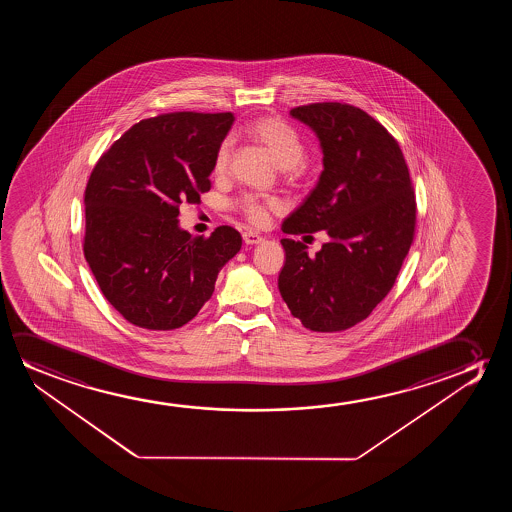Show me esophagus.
Returning a JSON list of instances; mask_svg holds the SVG:
<instances>
[{"label": "esophagus", "instance_id": "34e87169", "mask_svg": "<svg viewBox=\"0 0 512 512\" xmlns=\"http://www.w3.org/2000/svg\"><path fill=\"white\" fill-rule=\"evenodd\" d=\"M243 241H245V245H259V243L264 241V238L259 236L257 232L246 231L243 232Z\"/></svg>", "mask_w": 512, "mask_h": 512}]
</instances>
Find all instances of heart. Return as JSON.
I'll use <instances>...</instances> for the list:
<instances>
[{
    "label": "heart",
    "instance_id": "1",
    "mask_svg": "<svg viewBox=\"0 0 512 512\" xmlns=\"http://www.w3.org/2000/svg\"><path fill=\"white\" fill-rule=\"evenodd\" d=\"M246 136L259 145L276 168L285 169L288 176H297L302 171L304 143L287 122L278 117H262L246 126ZM232 143L222 141L213 159V175L224 176L231 164ZM234 208L252 225L262 227L267 224L271 211L280 208L276 201H262L257 197H243L234 203Z\"/></svg>",
    "mask_w": 512,
    "mask_h": 512
}]
</instances>
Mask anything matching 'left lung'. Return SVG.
I'll list each match as a JSON object with an SVG mask.
<instances>
[{"instance_id": "left-lung-1", "label": "left lung", "mask_w": 512, "mask_h": 512, "mask_svg": "<svg viewBox=\"0 0 512 512\" xmlns=\"http://www.w3.org/2000/svg\"><path fill=\"white\" fill-rule=\"evenodd\" d=\"M290 115L316 134L323 171L281 231H325L329 241L309 257L301 241L281 239L278 288L306 329L339 332L365 320L392 290L413 243V185L397 140L357 106L313 103Z\"/></svg>"}]
</instances>
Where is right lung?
<instances>
[{"label":"right lung","instance_id":"right-lung-1","mask_svg":"<svg viewBox=\"0 0 512 512\" xmlns=\"http://www.w3.org/2000/svg\"><path fill=\"white\" fill-rule=\"evenodd\" d=\"M232 113H164L141 120L101 155L85 189V260L106 301L136 327L173 330L215 290L241 250L229 225L192 238L180 204L211 189L218 145Z\"/></svg>","mask_w":512,"mask_h":512}]
</instances>
